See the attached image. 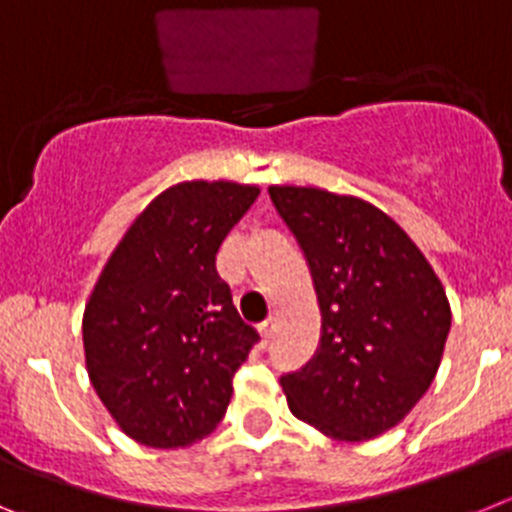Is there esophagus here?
<instances>
[{
  "instance_id": "34e87169",
  "label": "esophagus",
  "mask_w": 512,
  "mask_h": 512,
  "mask_svg": "<svg viewBox=\"0 0 512 512\" xmlns=\"http://www.w3.org/2000/svg\"><path fill=\"white\" fill-rule=\"evenodd\" d=\"M275 329H278V313H270V316H267V319L260 324V334L265 336L267 342H270L275 334Z\"/></svg>"
}]
</instances>
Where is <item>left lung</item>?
<instances>
[{"instance_id": "left-lung-1", "label": "left lung", "mask_w": 512, "mask_h": 512, "mask_svg": "<svg viewBox=\"0 0 512 512\" xmlns=\"http://www.w3.org/2000/svg\"><path fill=\"white\" fill-rule=\"evenodd\" d=\"M321 308L319 349L280 377L293 416L339 441L398 426L434 382L451 326L439 278L372 204L321 188L270 186Z\"/></svg>"}]
</instances>
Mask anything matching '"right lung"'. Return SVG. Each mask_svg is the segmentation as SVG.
Listing matches in <instances>:
<instances>
[{
	"label": "right lung",
	"mask_w": 512,
	"mask_h": 512,
	"mask_svg": "<svg viewBox=\"0 0 512 512\" xmlns=\"http://www.w3.org/2000/svg\"><path fill=\"white\" fill-rule=\"evenodd\" d=\"M260 188L191 181L135 219L84 311L86 370L127 436L155 449L204 439L227 413L257 329L239 319L216 252Z\"/></svg>",
	"instance_id": "1"
}]
</instances>
